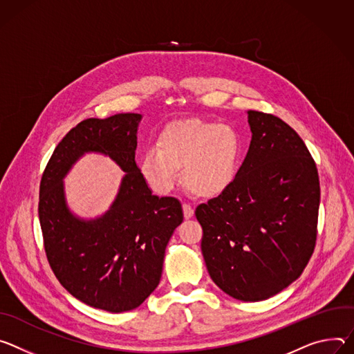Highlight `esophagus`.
<instances>
[{"label":"esophagus","mask_w":354,"mask_h":354,"mask_svg":"<svg viewBox=\"0 0 354 354\" xmlns=\"http://www.w3.org/2000/svg\"><path fill=\"white\" fill-rule=\"evenodd\" d=\"M183 211H184V218L189 219L194 215V209L189 204H183Z\"/></svg>","instance_id":"obj_1"}]
</instances>
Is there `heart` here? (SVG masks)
Returning <instances> with one entry per match:
<instances>
[{
  "label": "heart",
  "mask_w": 354,
  "mask_h": 354,
  "mask_svg": "<svg viewBox=\"0 0 354 354\" xmlns=\"http://www.w3.org/2000/svg\"><path fill=\"white\" fill-rule=\"evenodd\" d=\"M243 156L239 131L227 124L203 120H178L157 136L156 149L139 160V173L156 194L170 192L178 180L195 195L214 198L236 180Z\"/></svg>",
  "instance_id": "obj_1"
}]
</instances>
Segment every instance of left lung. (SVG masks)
I'll use <instances>...</instances> for the list:
<instances>
[{"label": "left lung", "mask_w": 354, "mask_h": 354, "mask_svg": "<svg viewBox=\"0 0 354 354\" xmlns=\"http://www.w3.org/2000/svg\"><path fill=\"white\" fill-rule=\"evenodd\" d=\"M252 142L234 183L201 204V250L212 281L256 302L294 283L317 242L321 187L299 135L280 118L248 111Z\"/></svg>", "instance_id": "8db88e82"}]
</instances>
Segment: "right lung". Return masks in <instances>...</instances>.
Segmentation results:
<instances>
[{"instance_id": "add662e5", "label": "right lung", "mask_w": 354, "mask_h": 354, "mask_svg": "<svg viewBox=\"0 0 354 354\" xmlns=\"http://www.w3.org/2000/svg\"><path fill=\"white\" fill-rule=\"evenodd\" d=\"M140 113L90 118L56 146L39 189V222L49 264L78 301L120 313L138 308L160 283L166 246L183 222L177 198L151 194L135 162ZM86 152L108 155L126 173L110 209L74 216L62 180Z\"/></svg>"}]
</instances>
